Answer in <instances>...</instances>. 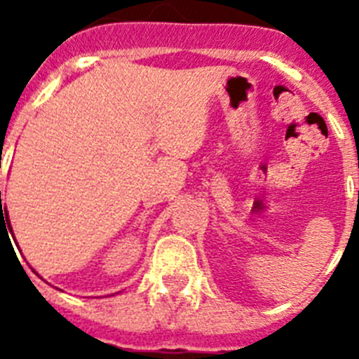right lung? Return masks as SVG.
Returning a JSON list of instances; mask_svg holds the SVG:
<instances>
[{
	"instance_id": "1",
	"label": "right lung",
	"mask_w": 359,
	"mask_h": 359,
	"mask_svg": "<svg viewBox=\"0 0 359 359\" xmlns=\"http://www.w3.org/2000/svg\"><path fill=\"white\" fill-rule=\"evenodd\" d=\"M0 208H1V212H3V205H1V190H0ZM1 221H3V214H1V219H0V224H1ZM5 224H8V226H11V221H8V217H6V223ZM8 230H12V228H8ZM34 273H36V271H34ZM37 275V273H36Z\"/></svg>"
}]
</instances>
